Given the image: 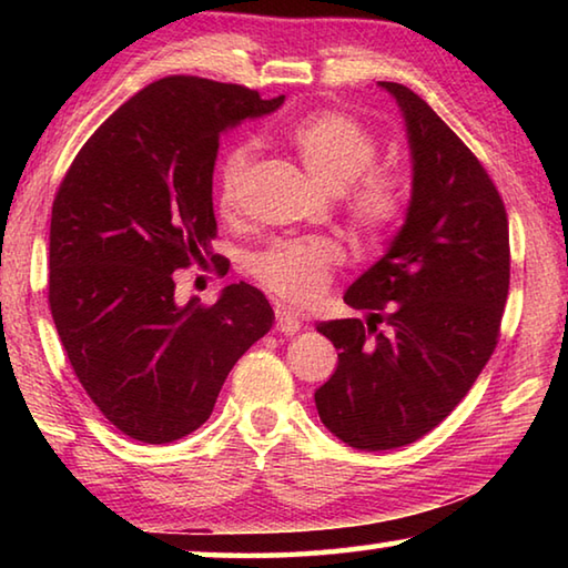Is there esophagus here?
Here are the masks:
<instances>
[{"instance_id": "1", "label": "esophagus", "mask_w": 568, "mask_h": 568, "mask_svg": "<svg viewBox=\"0 0 568 568\" xmlns=\"http://www.w3.org/2000/svg\"><path fill=\"white\" fill-rule=\"evenodd\" d=\"M301 328H303V323H301V318H297V315H293L291 311H285V307H275V331L277 333L295 335Z\"/></svg>"}]
</instances>
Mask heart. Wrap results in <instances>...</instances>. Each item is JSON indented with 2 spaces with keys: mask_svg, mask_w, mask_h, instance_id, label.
<instances>
[{
  "mask_svg": "<svg viewBox=\"0 0 568 568\" xmlns=\"http://www.w3.org/2000/svg\"><path fill=\"white\" fill-rule=\"evenodd\" d=\"M291 148L318 185L343 192L351 225L363 240L386 237L406 210V182L398 172L371 170L378 140L363 122L343 112H315L285 132ZM253 172V150H227L217 175V203L225 215L243 207ZM343 253L328 237L277 240L253 257V275L287 305H311L325 293Z\"/></svg>",
  "mask_w": 568,
  "mask_h": 568,
  "instance_id": "heart-1",
  "label": "heart"
}]
</instances>
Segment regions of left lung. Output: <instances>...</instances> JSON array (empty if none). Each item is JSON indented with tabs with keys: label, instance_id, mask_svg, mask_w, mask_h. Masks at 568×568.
I'll return each mask as SVG.
<instances>
[{
	"label": "left lung",
	"instance_id": "left-lung-1",
	"mask_svg": "<svg viewBox=\"0 0 568 568\" xmlns=\"http://www.w3.org/2000/svg\"><path fill=\"white\" fill-rule=\"evenodd\" d=\"M378 88L406 122V223L343 295L368 311L365 323L315 325L338 351L315 408L333 436L361 450L408 446L464 400L498 343L511 277L506 207L484 165L416 92Z\"/></svg>",
	"mask_w": 568,
	"mask_h": 568
}]
</instances>
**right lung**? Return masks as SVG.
<instances>
[{
    "instance_id": "right-lung-1",
    "label": "right lung",
    "mask_w": 568,
    "mask_h": 568,
    "mask_svg": "<svg viewBox=\"0 0 568 568\" xmlns=\"http://www.w3.org/2000/svg\"><path fill=\"white\" fill-rule=\"evenodd\" d=\"M285 98L203 77L148 84L77 152L52 205L50 307L74 376L124 436L203 426L240 355L273 328L257 287L175 301V271L213 257L220 134Z\"/></svg>"
}]
</instances>
